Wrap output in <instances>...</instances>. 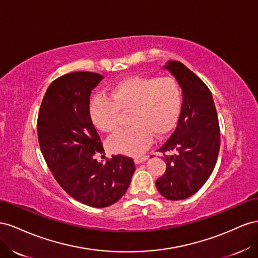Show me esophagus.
<instances>
[{
  "label": "esophagus",
  "mask_w": 258,
  "mask_h": 258,
  "mask_svg": "<svg viewBox=\"0 0 258 258\" xmlns=\"http://www.w3.org/2000/svg\"><path fill=\"white\" fill-rule=\"evenodd\" d=\"M147 159H148V157H147V156L142 157V158H135V163L141 164V163H143V162H145Z\"/></svg>",
  "instance_id": "34e87169"
}]
</instances>
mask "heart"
Segmentation results:
<instances>
[{"instance_id":"1","label":"heart","mask_w":258,"mask_h":258,"mask_svg":"<svg viewBox=\"0 0 258 258\" xmlns=\"http://www.w3.org/2000/svg\"><path fill=\"white\" fill-rule=\"evenodd\" d=\"M108 97H95L90 105L91 119L102 133L119 130L120 112L131 110V127L121 131L108 142L114 153L138 157L150 146L153 134H167L178 119L181 91L170 77L135 76L125 78L110 87Z\"/></svg>"}]
</instances>
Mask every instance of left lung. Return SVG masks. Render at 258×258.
Masks as SVG:
<instances>
[{"instance_id":"obj_1","label":"left lung","mask_w":258,"mask_h":258,"mask_svg":"<svg viewBox=\"0 0 258 258\" xmlns=\"http://www.w3.org/2000/svg\"><path fill=\"white\" fill-rule=\"evenodd\" d=\"M165 68L178 81L183 100L177 126L159 149L166 170L156 185L167 200L177 201L195 195L209 179L218 157L220 131L207 84L179 61H168ZM168 151L175 153L166 156Z\"/></svg>"}]
</instances>
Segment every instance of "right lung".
Segmentation results:
<instances>
[{
	"mask_svg": "<svg viewBox=\"0 0 258 258\" xmlns=\"http://www.w3.org/2000/svg\"><path fill=\"white\" fill-rule=\"evenodd\" d=\"M95 72H71L50 83L38 115V138L46 164L60 187L79 202L106 208L127 190L135 172L132 158L105 153L90 114L91 93L102 80Z\"/></svg>",
	"mask_w": 258,
	"mask_h": 258,
	"instance_id": "obj_1",
	"label": "right lung"
}]
</instances>
